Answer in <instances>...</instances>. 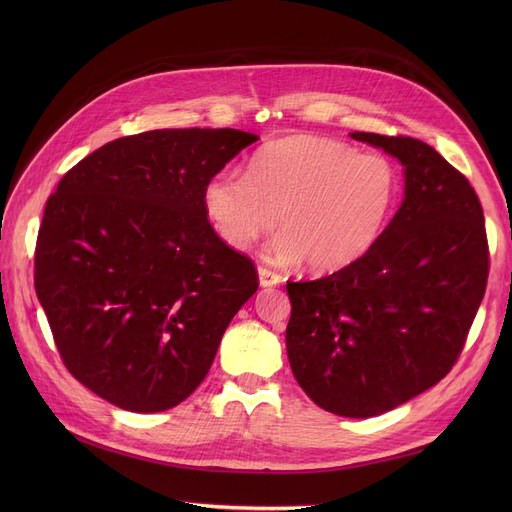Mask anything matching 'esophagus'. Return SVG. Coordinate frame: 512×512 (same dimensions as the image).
<instances>
[{"label":"esophagus","mask_w":512,"mask_h":512,"mask_svg":"<svg viewBox=\"0 0 512 512\" xmlns=\"http://www.w3.org/2000/svg\"><path fill=\"white\" fill-rule=\"evenodd\" d=\"M280 282H282L280 274H276L274 270H270V267H265V265L259 267V284L261 286H276Z\"/></svg>","instance_id":"esophagus-1"}]
</instances>
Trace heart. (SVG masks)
<instances>
[{
    "instance_id": "b5f03b06",
    "label": "heart",
    "mask_w": 512,
    "mask_h": 512,
    "mask_svg": "<svg viewBox=\"0 0 512 512\" xmlns=\"http://www.w3.org/2000/svg\"><path fill=\"white\" fill-rule=\"evenodd\" d=\"M400 176L390 159L315 134L265 145L249 176L213 174L203 209L232 249L245 251L276 226L267 255L280 263L305 259L313 274H334L359 261L386 228Z\"/></svg>"
}]
</instances>
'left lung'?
<instances>
[{
	"label": "left lung",
	"mask_w": 512,
	"mask_h": 512,
	"mask_svg": "<svg viewBox=\"0 0 512 512\" xmlns=\"http://www.w3.org/2000/svg\"><path fill=\"white\" fill-rule=\"evenodd\" d=\"M405 166V201L353 265L286 284L290 369L334 415L375 417L438 384L486 292L490 249L469 180L427 143L353 132Z\"/></svg>",
	"instance_id": "left-lung-1"
}]
</instances>
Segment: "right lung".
<instances>
[{
  "instance_id": "add662e5",
  "label": "right lung",
  "mask_w": 512,
  "mask_h": 512,
  "mask_svg": "<svg viewBox=\"0 0 512 512\" xmlns=\"http://www.w3.org/2000/svg\"><path fill=\"white\" fill-rule=\"evenodd\" d=\"M257 139L234 128L130 134L80 159L47 199L37 297L66 369L112 405H180L257 292V267L201 201L205 182Z\"/></svg>"
}]
</instances>
